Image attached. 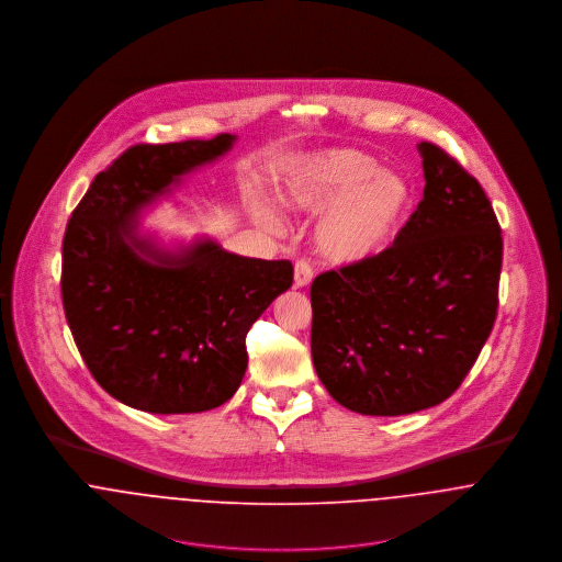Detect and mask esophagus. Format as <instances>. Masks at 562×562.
I'll list each match as a JSON object with an SVG mask.
<instances>
[{"instance_id": "34e87169", "label": "esophagus", "mask_w": 562, "mask_h": 562, "mask_svg": "<svg viewBox=\"0 0 562 562\" xmlns=\"http://www.w3.org/2000/svg\"><path fill=\"white\" fill-rule=\"evenodd\" d=\"M314 279V268L307 259H299L294 266V288H305Z\"/></svg>"}]
</instances>
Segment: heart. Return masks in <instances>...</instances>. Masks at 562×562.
Segmentation results:
<instances>
[{
	"label": "heart",
	"mask_w": 562,
	"mask_h": 562,
	"mask_svg": "<svg viewBox=\"0 0 562 562\" xmlns=\"http://www.w3.org/2000/svg\"><path fill=\"white\" fill-rule=\"evenodd\" d=\"M279 201L290 212L316 214V240L324 257L341 263L368 261L398 238L413 205L408 181L381 170L359 149H324L294 161L279 183ZM255 218L279 229L274 207L255 199Z\"/></svg>",
	"instance_id": "b5f03b06"
}]
</instances>
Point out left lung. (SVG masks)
I'll use <instances>...</instances> for the list:
<instances>
[{
  "label": "left lung",
  "mask_w": 562,
  "mask_h": 562,
  "mask_svg": "<svg viewBox=\"0 0 562 562\" xmlns=\"http://www.w3.org/2000/svg\"><path fill=\"white\" fill-rule=\"evenodd\" d=\"M424 199L381 255L312 283V357L326 392L361 415L450 398L497 316L502 232L481 183L419 143Z\"/></svg>",
  "instance_id": "1"
}]
</instances>
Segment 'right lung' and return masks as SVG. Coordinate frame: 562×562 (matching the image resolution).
Masks as SVG:
<instances>
[{"label":"right lung","mask_w":562,"mask_h":562,"mask_svg":"<svg viewBox=\"0 0 562 562\" xmlns=\"http://www.w3.org/2000/svg\"><path fill=\"white\" fill-rule=\"evenodd\" d=\"M234 140L130 147L94 177L67 225L65 316L94 381L132 408L201 413L229 401L246 372L248 328L292 285L288 259L240 257L212 240L168 252L138 236V212Z\"/></svg>","instance_id":"1"}]
</instances>
